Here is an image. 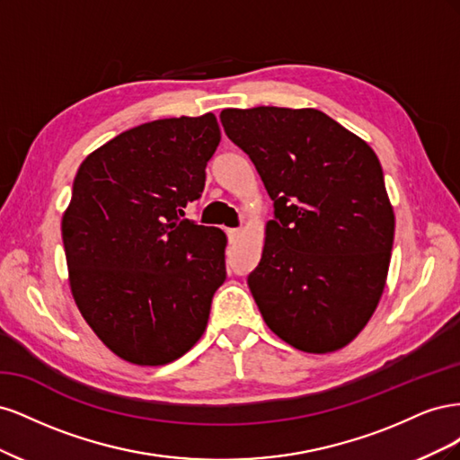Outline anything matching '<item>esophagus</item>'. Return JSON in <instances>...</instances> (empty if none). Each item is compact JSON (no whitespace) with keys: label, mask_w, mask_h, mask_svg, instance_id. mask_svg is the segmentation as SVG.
<instances>
[{"label":"esophagus","mask_w":460,"mask_h":460,"mask_svg":"<svg viewBox=\"0 0 460 460\" xmlns=\"http://www.w3.org/2000/svg\"><path fill=\"white\" fill-rule=\"evenodd\" d=\"M226 234H228V240H230V242H235V240H238L240 235H242V232H240L238 228H228Z\"/></svg>","instance_id":"34e87169"}]
</instances>
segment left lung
I'll return each instance as SVG.
<instances>
[{
  "label": "left lung",
  "instance_id": "1",
  "mask_svg": "<svg viewBox=\"0 0 460 460\" xmlns=\"http://www.w3.org/2000/svg\"><path fill=\"white\" fill-rule=\"evenodd\" d=\"M220 122L274 201L247 284L296 349L345 347L378 307L395 217L372 147L316 109H225Z\"/></svg>",
  "mask_w": 460,
  "mask_h": 460
}]
</instances>
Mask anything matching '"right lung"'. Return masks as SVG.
<instances>
[{"label":"right lung","mask_w":460,"mask_h":460,"mask_svg":"<svg viewBox=\"0 0 460 460\" xmlns=\"http://www.w3.org/2000/svg\"><path fill=\"white\" fill-rule=\"evenodd\" d=\"M220 142L217 117L161 119L119 134L76 172L61 222L73 297L117 357L172 363L207 328L226 280V235L184 217Z\"/></svg>","instance_id":"1"}]
</instances>
